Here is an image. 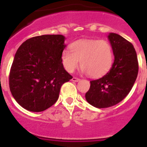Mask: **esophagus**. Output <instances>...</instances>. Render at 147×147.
<instances>
[{"label": "esophagus", "mask_w": 147, "mask_h": 147, "mask_svg": "<svg viewBox=\"0 0 147 147\" xmlns=\"http://www.w3.org/2000/svg\"><path fill=\"white\" fill-rule=\"evenodd\" d=\"M80 80V78H76V77H73V78H71V81H72V82H79Z\"/></svg>", "instance_id": "1"}]
</instances>
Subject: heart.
I'll return each instance as SVG.
<instances>
[{"label":"heart","instance_id":"1","mask_svg":"<svg viewBox=\"0 0 147 147\" xmlns=\"http://www.w3.org/2000/svg\"><path fill=\"white\" fill-rule=\"evenodd\" d=\"M61 61L68 72H73L79 65L90 77L105 76L114 62V51L108 41L105 40H78L70 45V50L65 49Z\"/></svg>","mask_w":147,"mask_h":147}]
</instances>
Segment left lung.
<instances>
[{"instance_id": "8db88e82", "label": "left lung", "mask_w": 147, "mask_h": 147, "mask_svg": "<svg viewBox=\"0 0 147 147\" xmlns=\"http://www.w3.org/2000/svg\"><path fill=\"white\" fill-rule=\"evenodd\" d=\"M114 55L111 68L102 78L90 82L85 98L98 108H107L118 104L129 94L137 79L139 64L131 42L116 33L108 36Z\"/></svg>"}]
</instances>
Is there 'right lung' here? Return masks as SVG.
Returning <instances> with one entry per match:
<instances>
[{"mask_svg":"<svg viewBox=\"0 0 147 147\" xmlns=\"http://www.w3.org/2000/svg\"><path fill=\"white\" fill-rule=\"evenodd\" d=\"M62 35H42L26 40L15 54L9 76L13 97L21 107L43 111L59 98L60 89L72 76L65 70L61 55Z\"/></svg>","mask_w":147,"mask_h":147,"instance_id":"add662e5","label":"right lung"}]
</instances>
